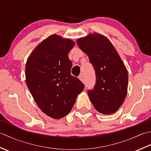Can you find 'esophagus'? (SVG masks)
Listing matches in <instances>:
<instances>
[{"instance_id": "esophagus-1", "label": "esophagus", "mask_w": 151, "mask_h": 151, "mask_svg": "<svg viewBox=\"0 0 151 151\" xmlns=\"http://www.w3.org/2000/svg\"><path fill=\"white\" fill-rule=\"evenodd\" d=\"M78 78L81 80V81L84 83V77H83V76H82V75H81V76H79V77H78Z\"/></svg>"}]
</instances>
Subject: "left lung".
Segmentation results:
<instances>
[{
    "instance_id": "obj_1",
    "label": "left lung",
    "mask_w": 151,
    "mask_h": 151,
    "mask_svg": "<svg viewBox=\"0 0 151 151\" xmlns=\"http://www.w3.org/2000/svg\"><path fill=\"white\" fill-rule=\"evenodd\" d=\"M77 44L87 54L95 72L94 88L88 91L91 102L100 113L114 114L127 93L129 77L123 61L108 38L99 34L80 38Z\"/></svg>"
}]
</instances>
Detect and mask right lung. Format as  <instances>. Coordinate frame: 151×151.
Listing matches in <instances>:
<instances>
[{"mask_svg": "<svg viewBox=\"0 0 151 151\" xmlns=\"http://www.w3.org/2000/svg\"><path fill=\"white\" fill-rule=\"evenodd\" d=\"M74 45L70 40L52 35L34 49L26 64L27 87L41 110L53 119L68 114L84 88L70 74L68 54Z\"/></svg>", "mask_w": 151, "mask_h": 151, "instance_id": "add662e5", "label": "right lung"}]
</instances>
